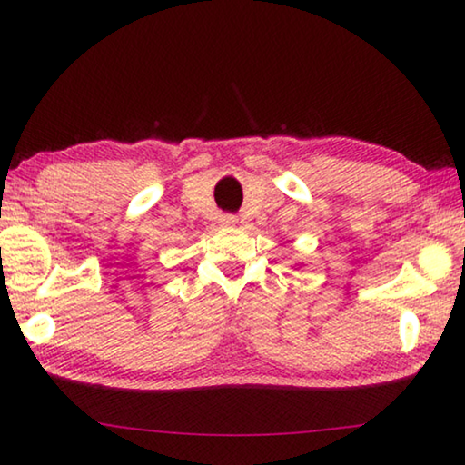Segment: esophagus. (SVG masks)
<instances>
[{
    "instance_id": "esophagus-1",
    "label": "esophagus",
    "mask_w": 465,
    "mask_h": 465,
    "mask_svg": "<svg viewBox=\"0 0 465 465\" xmlns=\"http://www.w3.org/2000/svg\"><path fill=\"white\" fill-rule=\"evenodd\" d=\"M235 223H238V219H235L233 215H223L222 217V225H225V227H233Z\"/></svg>"
}]
</instances>
